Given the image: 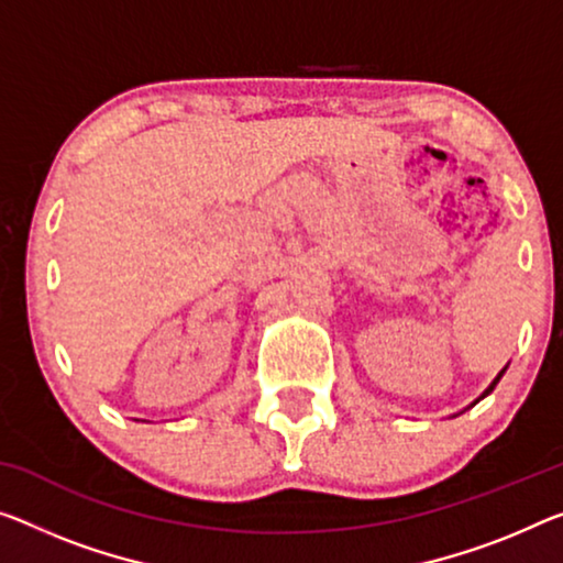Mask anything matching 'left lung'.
<instances>
[{
  "mask_svg": "<svg viewBox=\"0 0 563 563\" xmlns=\"http://www.w3.org/2000/svg\"><path fill=\"white\" fill-rule=\"evenodd\" d=\"M504 372H506V367L498 372V375H496V379H493V383L488 385V390H486V393H483V395L478 397V400H483V397H486V395H490V393H493V387H496V385H498V379H500V377H504ZM478 400H475V402H478ZM475 402H473V405H475ZM473 405H471V408H473Z\"/></svg>",
  "mask_w": 563,
  "mask_h": 563,
  "instance_id": "8db88e82",
  "label": "left lung"
}]
</instances>
